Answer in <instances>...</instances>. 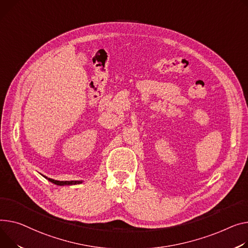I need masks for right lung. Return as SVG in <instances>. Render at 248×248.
<instances>
[{
    "instance_id": "1",
    "label": "right lung",
    "mask_w": 248,
    "mask_h": 248,
    "mask_svg": "<svg viewBox=\"0 0 248 248\" xmlns=\"http://www.w3.org/2000/svg\"><path fill=\"white\" fill-rule=\"evenodd\" d=\"M49 181H52L54 184H58L60 186H64V185H76V184H80L81 181H57L55 179H49Z\"/></svg>"
}]
</instances>
